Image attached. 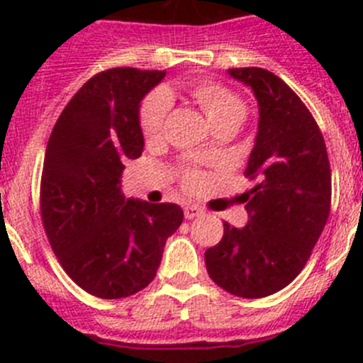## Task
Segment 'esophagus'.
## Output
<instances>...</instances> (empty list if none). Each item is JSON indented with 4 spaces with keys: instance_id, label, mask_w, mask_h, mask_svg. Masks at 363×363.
<instances>
[{
    "instance_id": "obj_1",
    "label": "esophagus",
    "mask_w": 363,
    "mask_h": 363,
    "mask_svg": "<svg viewBox=\"0 0 363 363\" xmlns=\"http://www.w3.org/2000/svg\"><path fill=\"white\" fill-rule=\"evenodd\" d=\"M202 214H203V211L199 207V205H186V207H184V216H186V219L200 218V216H202Z\"/></svg>"
}]
</instances>
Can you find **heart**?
<instances>
[{
    "instance_id": "obj_1",
    "label": "heart",
    "mask_w": 363,
    "mask_h": 363,
    "mask_svg": "<svg viewBox=\"0 0 363 363\" xmlns=\"http://www.w3.org/2000/svg\"><path fill=\"white\" fill-rule=\"evenodd\" d=\"M189 94L200 105L214 130L221 126H230V124L239 126L246 117L247 108L244 101L225 87L200 82L189 87ZM170 105V91L167 89L155 91L144 100L140 107V130L147 140H155L161 135ZM196 182H199V175L189 174L188 184L195 186Z\"/></svg>"
}]
</instances>
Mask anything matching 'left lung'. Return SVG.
<instances>
[{
    "label": "left lung",
    "mask_w": 363,
    "mask_h": 363,
    "mask_svg": "<svg viewBox=\"0 0 363 363\" xmlns=\"http://www.w3.org/2000/svg\"><path fill=\"white\" fill-rule=\"evenodd\" d=\"M258 101V131L244 174L247 225L223 223L218 246L205 251L211 279L228 294L262 298L283 290L309 259L328 214L332 174L323 135L286 82L263 68H230Z\"/></svg>",
    "instance_id": "1"
}]
</instances>
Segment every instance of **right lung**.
<instances>
[{
  "instance_id": "right-lung-1",
  "label": "right lung",
  "mask_w": 363,
  "mask_h": 363,
  "mask_svg": "<svg viewBox=\"0 0 363 363\" xmlns=\"http://www.w3.org/2000/svg\"><path fill=\"white\" fill-rule=\"evenodd\" d=\"M164 69L112 68L87 80L54 124L43 160L40 207L65 272L87 294L124 298L155 279L177 203L124 199L126 160L144 151L140 104Z\"/></svg>"
}]
</instances>
